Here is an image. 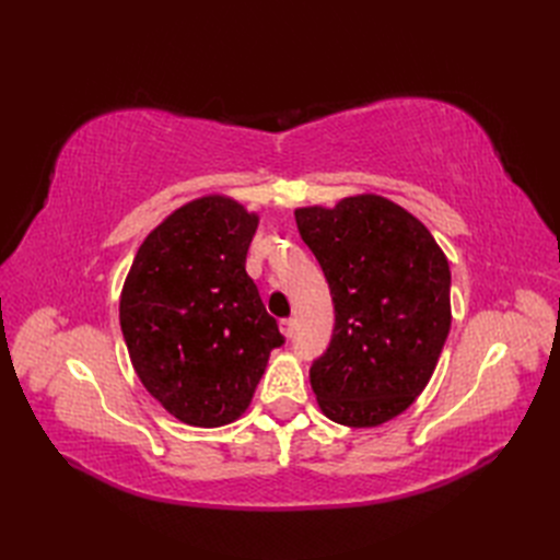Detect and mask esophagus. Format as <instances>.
<instances>
[{
  "mask_svg": "<svg viewBox=\"0 0 560 560\" xmlns=\"http://www.w3.org/2000/svg\"><path fill=\"white\" fill-rule=\"evenodd\" d=\"M294 319L290 317V319H280V331H282V336H287V338H292V334H294Z\"/></svg>",
  "mask_w": 560,
  "mask_h": 560,
  "instance_id": "obj_1",
  "label": "esophagus"
}]
</instances>
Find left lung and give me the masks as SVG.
<instances>
[{
  "mask_svg": "<svg viewBox=\"0 0 560 560\" xmlns=\"http://www.w3.org/2000/svg\"><path fill=\"white\" fill-rule=\"evenodd\" d=\"M329 282L334 334L311 366L322 413L376 428L409 409L451 329V270L425 224L383 196L294 212Z\"/></svg>",
  "mask_w": 560,
  "mask_h": 560,
  "instance_id": "1",
  "label": "left lung"
}]
</instances>
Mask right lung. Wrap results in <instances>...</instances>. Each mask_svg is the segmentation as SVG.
I'll return each mask as SVG.
<instances>
[{"label":"right lung","mask_w":560,"mask_h":560,"mask_svg":"<svg viewBox=\"0 0 560 560\" xmlns=\"http://www.w3.org/2000/svg\"><path fill=\"white\" fill-rule=\"evenodd\" d=\"M257 224L233 198H196L147 235L124 282L118 319L130 362L186 425L238 420L270 350L284 343L245 270Z\"/></svg>","instance_id":"1"}]
</instances>
